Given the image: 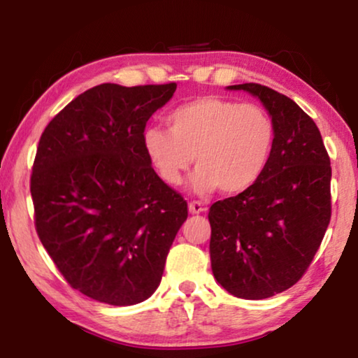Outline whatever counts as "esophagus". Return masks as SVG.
Instances as JSON below:
<instances>
[{
	"label": "esophagus",
	"instance_id": "obj_1",
	"mask_svg": "<svg viewBox=\"0 0 358 358\" xmlns=\"http://www.w3.org/2000/svg\"><path fill=\"white\" fill-rule=\"evenodd\" d=\"M205 210V207L200 202H197V200H194V202H190L189 203V212L192 213V215H199V213H202Z\"/></svg>",
	"mask_w": 358,
	"mask_h": 358
}]
</instances>
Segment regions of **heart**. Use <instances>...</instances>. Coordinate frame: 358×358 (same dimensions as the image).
<instances>
[{
  "instance_id": "1",
  "label": "heart",
  "mask_w": 358,
  "mask_h": 358,
  "mask_svg": "<svg viewBox=\"0 0 358 358\" xmlns=\"http://www.w3.org/2000/svg\"><path fill=\"white\" fill-rule=\"evenodd\" d=\"M169 130L148 127L143 148L158 178L176 187L192 161V185L207 194H241L261 179L272 158L275 125L262 107L203 96L168 114Z\"/></svg>"
}]
</instances>
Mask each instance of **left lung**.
<instances>
[{
	"mask_svg": "<svg viewBox=\"0 0 358 358\" xmlns=\"http://www.w3.org/2000/svg\"><path fill=\"white\" fill-rule=\"evenodd\" d=\"M228 90L261 99L275 145L252 187L210 207V261L224 290L264 300L295 285L321 246L331 222V159L320 129L290 97L257 83Z\"/></svg>",
	"mask_w": 358,
	"mask_h": 358,
	"instance_id": "1",
	"label": "left lung"
}]
</instances>
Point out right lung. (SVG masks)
Listing matches in <instances>:
<instances>
[{"label": "right lung", "mask_w": 358, "mask_h": 358, "mask_svg": "<svg viewBox=\"0 0 358 358\" xmlns=\"http://www.w3.org/2000/svg\"><path fill=\"white\" fill-rule=\"evenodd\" d=\"M176 83L94 86L43 130L31 176L38 239L71 288L114 306L146 300L187 220V202L158 178L146 122Z\"/></svg>", "instance_id": "1"}]
</instances>
